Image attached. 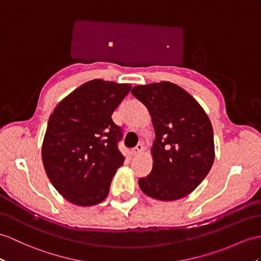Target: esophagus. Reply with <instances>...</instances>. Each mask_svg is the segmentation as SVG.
<instances>
[{
	"mask_svg": "<svg viewBox=\"0 0 261 261\" xmlns=\"http://www.w3.org/2000/svg\"><path fill=\"white\" fill-rule=\"evenodd\" d=\"M143 149H144V146L142 145V144H138L136 147L133 149V151H132V154H133V156H137V155H139L141 154V152L143 151Z\"/></svg>",
	"mask_w": 261,
	"mask_h": 261,
	"instance_id": "esophagus-1",
	"label": "esophagus"
}]
</instances>
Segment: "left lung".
Wrapping results in <instances>:
<instances>
[{
    "label": "left lung",
    "mask_w": 261,
    "mask_h": 261,
    "mask_svg": "<svg viewBox=\"0 0 261 261\" xmlns=\"http://www.w3.org/2000/svg\"><path fill=\"white\" fill-rule=\"evenodd\" d=\"M132 94L147 107L156 135L151 171L138 185L151 198L180 199L199 186L214 164L211 119L198 101L174 83L137 85Z\"/></svg>",
    "instance_id": "left-lung-1"
}]
</instances>
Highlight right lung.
<instances>
[{
  "label": "right lung",
  "mask_w": 261,
  "mask_h": 261,
  "mask_svg": "<svg viewBox=\"0 0 261 261\" xmlns=\"http://www.w3.org/2000/svg\"><path fill=\"white\" fill-rule=\"evenodd\" d=\"M130 84L93 80L68 94L50 114L42 144L44 169L66 200L88 207L103 201L124 163L122 129L112 119Z\"/></svg>",
  "instance_id": "1"
}]
</instances>
